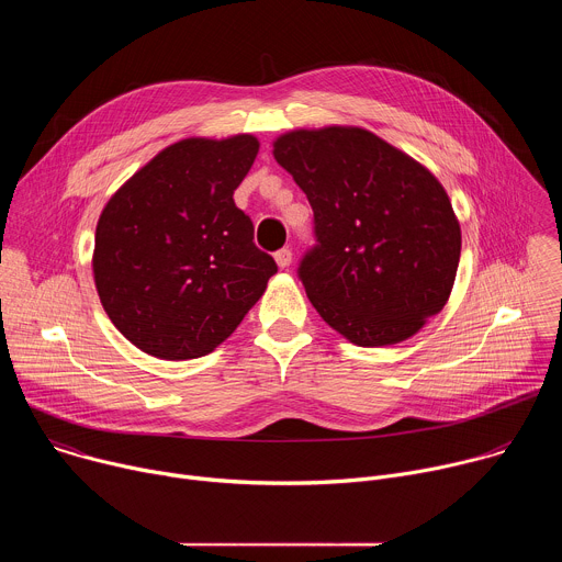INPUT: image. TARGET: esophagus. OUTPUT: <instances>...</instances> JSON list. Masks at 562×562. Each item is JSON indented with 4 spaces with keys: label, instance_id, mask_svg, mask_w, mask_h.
<instances>
[{
    "label": "esophagus",
    "instance_id": "1",
    "mask_svg": "<svg viewBox=\"0 0 562 562\" xmlns=\"http://www.w3.org/2000/svg\"><path fill=\"white\" fill-rule=\"evenodd\" d=\"M273 258H276L280 269H286L291 265V260H293V254H291V249H280V251H276Z\"/></svg>",
    "mask_w": 562,
    "mask_h": 562
}]
</instances>
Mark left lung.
<instances>
[{
	"instance_id": "1",
	"label": "left lung",
	"mask_w": 562,
	"mask_h": 562,
	"mask_svg": "<svg viewBox=\"0 0 562 562\" xmlns=\"http://www.w3.org/2000/svg\"><path fill=\"white\" fill-rule=\"evenodd\" d=\"M306 193L315 245L297 278L325 323L358 347L412 338L442 311L460 224L442 184L364 128L293 131L273 144Z\"/></svg>"
}]
</instances>
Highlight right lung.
<instances>
[{"mask_svg": "<svg viewBox=\"0 0 562 562\" xmlns=\"http://www.w3.org/2000/svg\"><path fill=\"white\" fill-rule=\"evenodd\" d=\"M254 135L182 139L104 206L93 273L104 311L137 349L162 360L211 353L278 273L233 191L254 167Z\"/></svg>", "mask_w": 562, "mask_h": 562, "instance_id": "right-lung-1", "label": "right lung"}]
</instances>
